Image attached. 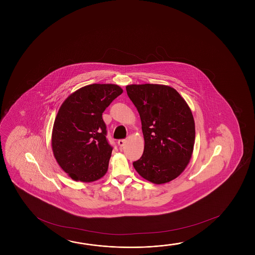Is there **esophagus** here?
Masks as SVG:
<instances>
[{
    "label": "esophagus",
    "instance_id": "obj_1",
    "mask_svg": "<svg viewBox=\"0 0 255 255\" xmlns=\"http://www.w3.org/2000/svg\"><path fill=\"white\" fill-rule=\"evenodd\" d=\"M126 138H122V139H119V140H118V142H117V143H118V145H119V146H124V145H125V144H126Z\"/></svg>",
    "mask_w": 255,
    "mask_h": 255
}]
</instances>
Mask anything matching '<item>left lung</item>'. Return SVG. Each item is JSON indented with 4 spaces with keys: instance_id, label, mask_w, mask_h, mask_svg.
Masks as SVG:
<instances>
[{
    "instance_id": "8db88e82",
    "label": "left lung",
    "mask_w": 255,
    "mask_h": 255,
    "mask_svg": "<svg viewBox=\"0 0 255 255\" xmlns=\"http://www.w3.org/2000/svg\"><path fill=\"white\" fill-rule=\"evenodd\" d=\"M126 92L139 114L145 140L135 170L154 184L174 180L192 155L196 131L191 110L179 92L165 85L131 84Z\"/></svg>"
}]
</instances>
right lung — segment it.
Here are the masks:
<instances>
[{
  "label": "right lung",
  "mask_w": 255,
  "mask_h": 255,
  "mask_svg": "<svg viewBox=\"0 0 255 255\" xmlns=\"http://www.w3.org/2000/svg\"><path fill=\"white\" fill-rule=\"evenodd\" d=\"M123 93L116 84H91L63 102L55 119V158L73 180L91 182L106 174L113 146L107 138L105 109Z\"/></svg>",
  "instance_id": "right-lung-1"
}]
</instances>
